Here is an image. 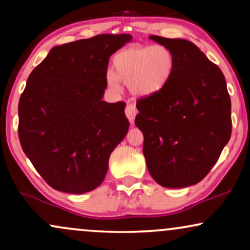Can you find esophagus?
Returning <instances> with one entry per match:
<instances>
[{
  "mask_svg": "<svg viewBox=\"0 0 250 250\" xmlns=\"http://www.w3.org/2000/svg\"><path fill=\"white\" fill-rule=\"evenodd\" d=\"M136 114H137V110L133 103H129V104H127V107H125V116H127L129 122L130 123L134 122Z\"/></svg>",
  "mask_w": 250,
  "mask_h": 250,
  "instance_id": "obj_1",
  "label": "esophagus"
}]
</instances>
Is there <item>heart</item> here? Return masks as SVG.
<instances>
[{
	"label": "heart",
	"mask_w": 250,
	"mask_h": 250,
	"mask_svg": "<svg viewBox=\"0 0 250 250\" xmlns=\"http://www.w3.org/2000/svg\"><path fill=\"white\" fill-rule=\"evenodd\" d=\"M175 70V56L165 45H140L123 49L113 59V71L105 81L109 88L120 89V81L128 83L134 95L149 97L167 87Z\"/></svg>",
	"instance_id": "obj_1"
}]
</instances>
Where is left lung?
I'll list each match as a JSON object with an SVG mask.
<instances>
[{
  "mask_svg": "<svg viewBox=\"0 0 250 250\" xmlns=\"http://www.w3.org/2000/svg\"><path fill=\"white\" fill-rule=\"evenodd\" d=\"M173 51L167 87L139 100L149 174L165 188H186L206 177L231 135V103L225 76L193 42L149 36Z\"/></svg>",
  "mask_w": 250,
  "mask_h": 250,
  "instance_id": "left-lung-1",
  "label": "left lung"
}]
</instances>
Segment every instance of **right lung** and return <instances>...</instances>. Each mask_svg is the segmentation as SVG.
<instances>
[{
	"label": "right lung",
	"instance_id": "1",
	"mask_svg": "<svg viewBox=\"0 0 250 250\" xmlns=\"http://www.w3.org/2000/svg\"><path fill=\"white\" fill-rule=\"evenodd\" d=\"M131 40L101 34L56 45L28 77L19 102L20 142L51 188L84 194L104 180L129 128L125 103L102 100L108 63Z\"/></svg>",
	"mask_w": 250,
	"mask_h": 250
}]
</instances>
